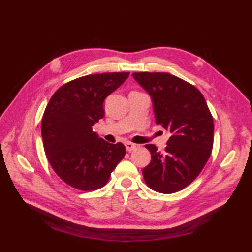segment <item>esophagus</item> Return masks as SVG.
Returning a JSON list of instances; mask_svg holds the SVG:
<instances>
[{
	"label": "esophagus",
	"instance_id": "obj_1",
	"mask_svg": "<svg viewBox=\"0 0 252 252\" xmlns=\"http://www.w3.org/2000/svg\"><path fill=\"white\" fill-rule=\"evenodd\" d=\"M126 148L127 152L131 153L132 151H134V149H136V145H135V144H133V143L127 142V143H126Z\"/></svg>",
	"mask_w": 252,
	"mask_h": 252
}]
</instances>
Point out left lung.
I'll return each mask as SVG.
<instances>
[{
    "instance_id": "8db88e82",
    "label": "left lung",
    "mask_w": 252,
    "mask_h": 252,
    "mask_svg": "<svg viewBox=\"0 0 252 252\" xmlns=\"http://www.w3.org/2000/svg\"><path fill=\"white\" fill-rule=\"evenodd\" d=\"M133 78L152 96L157 125L171 133L164 153L148 144L152 160L143 169L148 187L172 194L200 174L213 147V118L194 85L167 72H134Z\"/></svg>"
}]
</instances>
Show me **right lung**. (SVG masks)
I'll list each match as a JSON object with an SVG mask.
<instances>
[{"instance_id":"obj_1","label":"right lung","mask_w":252,"mask_h":252,"mask_svg":"<svg viewBox=\"0 0 252 252\" xmlns=\"http://www.w3.org/2000/svg\"><path fill=\"white\" fill-rule=\"evenodd\" d=\"M130 72L88 74L53 94L41 121L43 147L55 173L73 189L90 191L106 185L126 155L122 143L109 144L93 132L104 117L103 103Z\"/></svg>"}]
</instances>
